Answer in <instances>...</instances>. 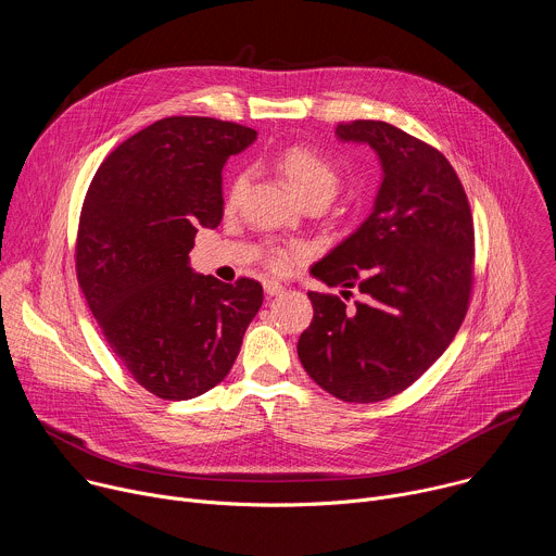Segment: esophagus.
<instances>
[{"mask_svg": "<svg viewBox=\"0 0 556 556\" xmlns=\"http://www.w3.org/2000/svg\"><path fill=\"white\" fill-rule=\"evenodd\" d=\"M264 290H266V294L277 296V294L283 292V286H281L279 281H266V283H264Z\"/></svg>", "mask_w": 556, "mask_h": 556, "instance_id": "esophagus-1", "label": "esophagus"}]
</instances>
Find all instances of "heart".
<instances>
[{"label": "heart", "instance_id": "1", "mask_svg": "<svg viewBox=\"0 0 556 556\" xmlns=\"http://www.w3.org/2000/svg\"><path fill=\"white\" fill-rule=\"evenodd\" d=\"M277 169L288 178L292 189L309 204L316 200H332L339 191L341 176L337 167L324 157L319 151L305 144H288L277 155ZM247 189V174L232 176L228 189H226V206L232 208L240 202L242 193ZM307 255V249L301 244L290 247H268L264 262L268 268L283 273L290 268L294 260H303Z\"/></svg>", "mask_w": 556, "mask_h": 556}]
</instances>
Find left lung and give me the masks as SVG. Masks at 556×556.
<instances>
[{
    "label": "left lung",
    "mask_w": 556,
    "mask_h": 556,
    "mask_svg": "<svg viewBox=\"0 0 556 556\" xmlns=\"http://www.w3.org/2000/svg\"><path fill=\"white\" fill-rule=\"evenodd\" d=\"M341 140L367 142L382 185L371 215L312 275L363 294L307 292L314 316L299 337L309 378L345 403H378L412 387L455 339L472 290L475 228L446 157L382 121L339 123Z\"/></svg>",
    "instance_id": "left-lung-1"
}]
</instances>
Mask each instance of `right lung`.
I'll list each match as a JSON object with an SVG mask.
<instances>
[{
    "instance_id": "right-lung-1",
    "label": "right lung",
    "mask_w": 556,
    "mask_h": 556,
    "mask_svg": "<svg viewBox=\"0 0 556 556\" xmlns=\"http://www.w3.org/2000/svg\"><path fill=\"white\" fill-rule=\"evenodd\" d=\"M257 138L244 125L169 116L121 142L97 169L76 232V279L125 369L163 401L226 378L264 301L260 281L189 268L200 226L224 213L222 167Z\"/></svg>"
}]
</instances>
